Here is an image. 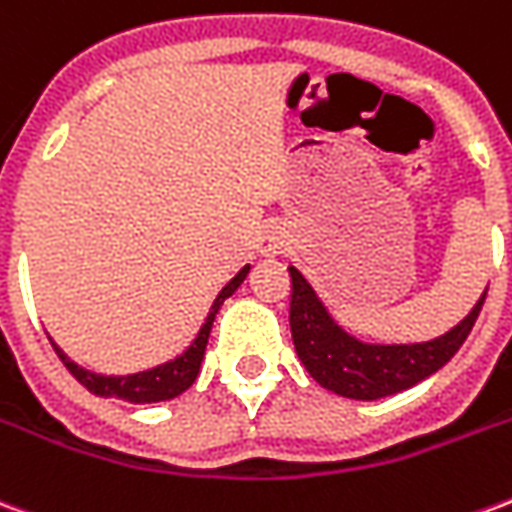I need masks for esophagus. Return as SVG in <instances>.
Masks as SVG:
<instances>
[{
  "label": "esophagus",
  "mask_w": 512,
  "mask_h": 512,
  "mask_svg": "<svg viewBox=\"0 0 512 512\" xmlns=\"http://www.w3.org/2000/svg\"><path fill=\"white\" fill-rule=\"evenodd\" d=\"M282 249H285V238H282V233L271 230L268 235H263V244H260V252H263V255H279Z\"/></svg>",
  "instance_id": "obj_1"
}]
</instances>
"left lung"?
<instances>
[{"label":"left lung","mask_w":512,"mask_h":512,"mask_svg":"<svg viewBox=\"0 0 512 512\" xmlns=\"http://www.w3.org/2000/svg\"><path fill=\"white\" fill-rule=\"evenodd\" d=\"M290 282H293L290 332H293L296 354L318 384L354 400L397 395L441 370L466 343L488 293L485 290L474 304V310L455 329L430 343L367 345L345 334L329 318L315 290L296 268H290Z\"/></svg>","instance_id":"left-lung-1"}]
</instances>
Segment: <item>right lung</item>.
<instances>
[{
    "instance_id": "obj_1",
    "label": "right lung",
    "mask_w": 512,
    "mask_h": 512,
    "mask_svg": "<svg viewBox=\"0 0 512 512\" xmlns=\"http://www.w3.org/2000/svg\"><path fill=\"white\" fill-rule=\"evenodd\" d=\"M249 274V266H244L238 274H235L227 285L222 288V293L213 301L211 312H208V321L202 323L197 340L191 343V348L178 359H172L167 365H158L153 370H145V373H134V376H95L90 370H84L76 362H71L68 356L62 354L60 348L54 345V351L62 359V365L68 367L76 381L82 386H87L93 395L98 397H120V400H128V403H158V400H169V397H178L180 392H186L194 378L200 373L202 356H205V345H208V337H211V326L216 312L224 304V299H230L235 290L241 288V282Z\"/></svg>"
}]
</instances>
